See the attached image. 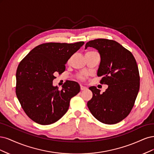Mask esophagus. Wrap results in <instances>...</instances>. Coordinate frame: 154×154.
Instances as JSON below:
<instances>
[{
    "mask_svg": "<svg viewBox=\"0 0 154 154\" xmlns=\"http://www.w3.org/2000/svg\"><path fill=\"white\" fill-rule=\"evenodd\" d=\"M86 89H87V88L86 86H84L82 85H81V90H86Z\"/></svg>",
    "mask_w": 154,
    "mask_h": 154,
    "instance_id": "esophagus-1",
    "label": "esophagus"
}]
</instances>
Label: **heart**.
Segmentation results:
<instances>
[{"mask_svg": "<svg viewBox=\"0 0 154 154\" xmlns=\"http://www.w3.org/2000/svg\"><path fill=\"white\" fill-rule=\"evenodd\" d=\"M89 52H92V51H89ZM85 77H86L85 75H81V76L80 77V78H81V79H85Z\"/></svg>", "mask_w": 154, "mask_h": 154, "instance_id": "obj_1", "label": "heart"}]
</instances>
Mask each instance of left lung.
<instances>
[{
  "instance_id": "obj_1",
  "label": "left lung",
  "mask_w": 154,
  "mask_h": 154,
  "mask_svg": "<svg viewBox=\"0 0 154 154\" xmlns=\"http://www.w3.org/2000/svg\"><path fill=\"white\" fill-rule=\"evenodd\" d=\"M97 49L100 56L97 75L101 84L108 85L105 92L95 86L89 89L93 97L87 106L93 116L105 124H115L131 112L140 90V73L132 54L118 42L96 39L86 43Z\"/></svg>"
}]
</instances>
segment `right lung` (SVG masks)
I'll list each match as a JSON object with an SVG mask.
<instances>
[{
  "label": "right lung",
  "instance_id": "add662e5",
  "mask_svg": "<svg viewBox=\"0 0 154 154\" xmlns=\"http://www.w3.org/2000/svg\"><path fill=\"white\" fill-rule=\"evenodd\" d=\"M84 44L47 43L34 48L18 64L16 94L21 106L32 120L50 125L65 114L70 99L80 91V86L68 81L61 90L54 86V73L65 70V64Z\"/></svg>",
  "mask_w": 154,
  "mask_h": 154
}]
</instances>
